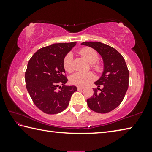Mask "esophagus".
I'll use <instances>...</instances> for the list:
<instances>
[{
    "instance_id": "esophagus-1",
    "label": "esophagus",
    "mask_w": 152,
    "mask_h": 152,
    "mask_svg": "<svg viewBox=\"0 0 152 152\" xmlns=\"http://www.w3.org/2000/svg\"><path fill=\"white\" fill-rule=\"evenodd\" d=\"M84 88V87H82V86H78L77 87V89H78V91H82V90H83Z\"/></svg>"
}]
</instances>
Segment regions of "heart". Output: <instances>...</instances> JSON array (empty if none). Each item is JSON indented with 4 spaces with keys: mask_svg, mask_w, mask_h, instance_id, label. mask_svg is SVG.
Segmentation results:
<instances>
[{
    "mask_svg": "<svg viewBox=\"0 0 152 152\" xmlns=\"http://www.w3.org/2000/svg\"><path fill=\"white\" fill-rule=\"evenodd\" d=\"M80 54L82 57H84L88 61V62L92 64V68L94 70L99 71L100 70V66L98 64H95L99 60V55L96 51L93 49L90 48H84L79 51ZM63 66L66 72L69 73L72 72L74 71V64H73V59L72 54L71 53H68L63 61ZM94 79V74L92 72H76L73 74L70 77V82L71 84L78 86H84L88 84Z\"/></svg>",
    "mask_w": 152,
    "mask_h": 152,
    "instance_id": "b5f03b06",
    "label": "heart"
}]
</instances>
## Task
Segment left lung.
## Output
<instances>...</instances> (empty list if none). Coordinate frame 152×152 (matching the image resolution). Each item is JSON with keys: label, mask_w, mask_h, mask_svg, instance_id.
Segmentation results:
<instances>
[{"label": "left lung", "mask_w": 152, "mask_h": 152, "mask_svg": "<svg viewBox=\"0 0 152 152\" xmlns=\"http://www.w3.org/2000/svg\"><path fill=\"white\" fill-rule=\"evenodd\" d=\"M81 45L93 48L103 61L102 75L94 82L101 92L94 89V94L87 99V104L90 109L96 113H109L121 103L127 91L129 73L125 61L115 48L104 43L84 42ZM100 86H103L102 89H99Z\"/></svg>", "instance_id": "1"}]
</instances>
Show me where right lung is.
<instances>
[{
	"mask_svg": "<svg viewBox=\"0 0 152 152\" xmlns=\"http://www.w3.org/2000/svg\"><path fill=\"white\" fill-rule=\"evenodd\" d=\"M76 42L54 43L34 53L25 72L26 88L38 109L47 114H57L68 106L77 91L75 86H66L63 61ZM61 84L62 87L59 86ZM60 87V90L57 88Z\"/></svg>",
	"mask_w": 152,
	"mask_h": 152,
	"instance_id": "obj_1",
	"label": "right lung"
}]
</instances>
